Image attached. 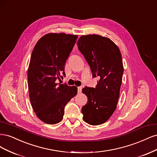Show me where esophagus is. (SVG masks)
<instances>
[{"mask_svg":"<svg viewBox=\"0 0 157 157\" xmlns=\"http://www.w3.org/2000/svg\"><path fill=\"white\" fill-rule=\"evenodd\" d=\"M82 88L81 86H79V87H78V93H81V92H82Z\"/></svg>","mask_w":157,"mask_h":157,"instance_id":"obj_1","label":"esophagus"}]
</instances>
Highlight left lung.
<instances>
[{
  "mask_svg": "<svg viewBox=\"0 0 157 157\" xmlns=\"http://www.w3.org/2000/svg\"><path fill=\"white\" fill-rule=\"evenodd\" d=\"M94 77H99L96 88L85 87L88 98L82 107L83 120L90 125L105 122L116 110L124 71L118 47L107 37L98 35H82L77 43Z\"/></svg>",
  "mask_w": 157,
  "mask_h": 157,
  "instance_id": "left-lung-1",
  "label": "left lung"
}]
</instances>
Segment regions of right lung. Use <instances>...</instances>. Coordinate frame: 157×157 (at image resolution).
I'll list each match as a JSON object with an SVG mask.
<instances>
[{"instance_id": "add662e5", "label": "right lung", "mask_w": 157, "mask_h": 157, "mask_svg": "<svg viewBox=\"0 0 157 157\" xmlns=\"http://www.w3.org/2000/svg\"><path fill=\"white\" fill-rule=\"evenodd\" d=\"M78 36L48 33L38 40L27 71L32 107L40 121L55 124L62 121L65 106L77 94V87L56 82L65 75V64Z\"/></svg>"}]
</instances>
